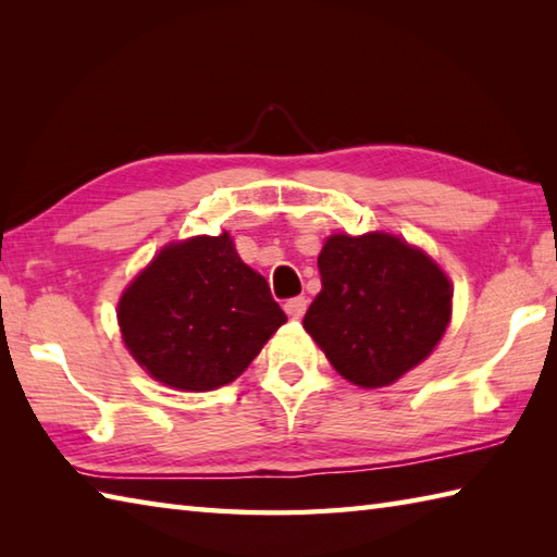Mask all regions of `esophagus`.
<instances>
[{
    "instance_id": "34e87169",
    "label": "esophagus",
    "mask_w": 557,
    "mask_h": 557,
    "mask_svg": "<svg viewBox=\"0 0 557 557\" xmlns=\"http://www.w3.org/2000/svg\"><path fill=\"white\" fill-rule=\"evenodd\" d=\"M306 306H309V299L306 297H292L285 301V311L292 318H301L306 313Z\"/></svg>"
}]
</instances>
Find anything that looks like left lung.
Segmentation results:
<instances>
[{"label": "left lung", "mask_w": 557, "mask_h": 557, "mask_svg": "<svg viewBox=\"0 0 557 557\" xmlns=\"http://www.w3.org/2000/svg\"><path fill=\"white\" fill-rule=\"evenodd\" d=\"M318 270L323 289L304 327L354 385L395 383L443 337L453 311L449 282L429 256L397 236H330Z\"/></svg>", "instance_id": "left-lung-1"}]
</instances>
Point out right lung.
Wrapping results in <instances>:
<instances>
[{
  "label": "right lung",
  "instance_id": "add662e5",
  "mask_svg": "<svg viewBox=\"0 0 557 557\" xmlns=\"http://www.w3.org/2000/svg\"><path fill=\"white\" fill-rule=\"evenodd\" d=\"M285 321L227 232L162 248L120 301L134 359L156 381L191 393L239 377Z\"/></svg>",
  "mask_w": 557,
  "mask_h": 557
}]
</instances>
